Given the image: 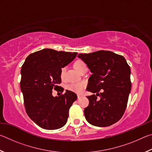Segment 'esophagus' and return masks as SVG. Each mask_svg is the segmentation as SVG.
I'll list each match as a JSON object with an SVG mask.
<instances>
[{
	"label": "esophagus",
	"instance_id": "1",
	"mask_svg": "<svg viewBox=\"0 0 152 152\" xmlns=\"http://www.w3.org/2000/svg\"><path fill=\"white\" fill-rule=\"evenodd\" d=\"M82 96H81V95H78V99H80V98H82Z\"/></svg>",
	"mask_w": 152,
	"mask_h": 152
}]
</instances>
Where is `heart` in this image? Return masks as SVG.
Instances as JSON below:
<instances>
[{
	"label": "heart",
	"mask_w": 152,
	"mask_h": 152,
	"mask_svg": "<svg viewBox=\"0 0 152 152\" xmlns=\"http://www.w3.org/2000/svg\"><path fill=\"white\" fill-rule=\"evenodd\" d=\"M86 66L85 63L84 61L81 60H78L76 61L75 64H74V68H75L76 70L78 72L80 71L81 69L84 67ZM66 72V67H63L61 68V71H60V77L61 78H64L65 77ZM86 86V82H72V83L69 84L68 86H66V88L68 90V91H70L72 92H75V93L80 94L83 91V89Z\"/></svg>",
	"instance_id": "heart-1"
}]
</instances>
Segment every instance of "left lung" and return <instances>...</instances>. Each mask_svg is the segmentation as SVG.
<instances>
[{"label":"left lung","mask_w":152,"mask_h":152,"mask_svg":"<svg viewBox=\"0 0 152 152\" xmlns=\"http://www.w3.org/2000/svg\"><path fill=\"white\" fill-rule=\"evenodd\" d=\"M78 58L92 72L86 90L89 104L84 116L90 124L107 127L119 121L124 114L132 88L131 69L125 58L110 51L80 53ZM102 89L103 92L100 93ZM101 99H97V96Z\"/></svg>","instance_id":"8db88e82"}]
</instances>
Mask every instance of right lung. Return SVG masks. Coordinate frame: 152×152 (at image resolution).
Instances as JSON below:
<instances>
[{
	"label": "right lung",
	"mask_w": 152,
	"mask_h": 152,
	"mask_svg": "<svg viewBox=\"0 0 152 152\" xmlns=\"http://www.w3.org/2000/svg\"><path fill=\"white\" fill-rule=\"evenodd\" d=\"M78 53L43 49L30 54L20 70V86L27 114L45 129L62 127L68 120L69 109L77 99L74 92L53 96V88L61 83L60 71L72 61ZM61 88V92L64 88Z\"/></svg>",
	"instance_id": "add662e5"
}]
</instances>
